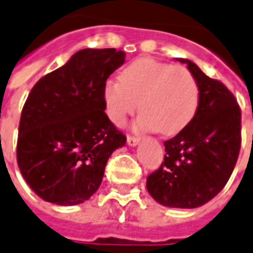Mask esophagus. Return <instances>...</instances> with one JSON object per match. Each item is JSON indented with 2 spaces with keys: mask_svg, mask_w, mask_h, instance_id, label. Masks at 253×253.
Instances as JSON below:
<instances>
[{
  "mask_svg": "<svg viewBox=\"0 0 253 253\" xmlns=\"http://www.w3.org/2000/svg\"><path fill=\"white\" fill-rule=\"evenodd\" d=\"M126 142H128L129 146H136V145L140 142V138H138V137L130 136V134H129V136L126 137Z\"/></svg>",
  "mask_w": 253,
  "mask_h": 253,
  "instance_id": "34e87169",
  "label": "esophagus"
}]
</instances>
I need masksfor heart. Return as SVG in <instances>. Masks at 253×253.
I'll return each mask as SVG.
<instances>
[{
    "label": "heart",
    "instance_id": "obj_1",
    "mask_svg": "<svg viewBox=\"0 0 253 253\" xmlns=\"http://www.w3.org/2000/svg\"><path fill=\"white\" fill-rule=\"evenodd\" d=\"M138 129H158L166 136L175 134L189 124L199 104V85L183 66L137 58L121 71L120 82L108 80L103 87L105 115L123 126L138 108Z\"/></svg>",
    "mask_w": 253,
    "mask_h": 253
}]
</instances>
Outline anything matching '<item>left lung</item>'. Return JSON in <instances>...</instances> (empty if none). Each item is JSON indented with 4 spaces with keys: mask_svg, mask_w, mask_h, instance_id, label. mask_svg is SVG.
Masks as SVG:
<instances>
[{
    "mask_svg": "<svg viewBox=\"0 0 253 253\" xmlns=\"http://www.w3.org/2000/svg\"><path fill=\"white\" fill-rule=\"evenodd\" d=\"M177 60L195 76L199 104L189 124L164 142L165 157L146 179V189L162 206L195 209L211 201L234 171L242 144V112L224 84L191 60Z\"/></svg>",
    "mask_w": 253,
    "mask_h": 253,
    "instance_id": "1",
    "label": "left lung"
}]
</instances>
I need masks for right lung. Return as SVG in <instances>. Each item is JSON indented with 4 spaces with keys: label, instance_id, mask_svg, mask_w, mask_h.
<instances>
[{
    "label": "right lung",
    "instance_id": "add662e5",
    "mask_svg": "<svg viewBox=\"0 0 253 253\" xmlns=\"http://www.w3.org/2000/svg\"><path fill=\"white\" fill-rule=\"evenodd\" d=\"M125 52L84 48L35 83L23 105L17 162L38 197L59 206L97 191L111 154L126 137L104 112L103 87Z\"/></svg>",
    "mask_w": 253,
    "mask_h": 253
}]
</instances>
